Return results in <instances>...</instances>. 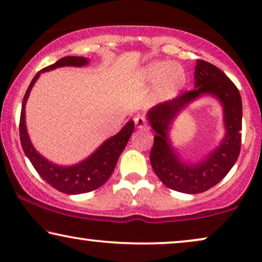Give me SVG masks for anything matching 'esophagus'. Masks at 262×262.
<instances>
[{
	"instance_id": "obj_1",
	"label": "esophagus",
	"mask_w": 262,
	"mask_h": 262,
	"mask_svg": "<svg viewBox=\"0 0 262 262\" xmlns=\"http://www.w3.org/2000/svg\"><path fill=\"white\" fill-rule=\"evenodd\" d=\"M135 124H136V127L139 128V130H144V128L148 127V126H146L145 118H143V117L135 118Z\"/></svg>"
}]
</instances>
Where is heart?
I'll return each mask as SVG.
<instances>
[{
	"label": "heart",
	"instance_id": "1",
	"mask_svg": "<svg viewBox=\"0 0 262 262\" xmlns=\"http://www.w3.org/2000/svg\"><path fill=\"white\" fill-rule=\"evenodd\" d=\"M144 77L148 82H155L156 93L160 98H170L185 83V73L177 64L164 62L154 63L144 70Z\"/></svg>",
	"mask_w": 262,
	"mask_h": 262
}]
</instances>
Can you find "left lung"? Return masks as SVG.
I'll return each instance as SVG.
<instances>
[{
    "instance_id": "obj_1",
    "label": "left lung",
    "mask_w": 262,
    "mask_h": 262,
    "mask_svg": "<svg viewBox=\"0 0 262 262\" xmlns=\"http://www.w3.org/2000/svg\"><path fill=\"white\" fill-rule=\"evenodd\" d=\"M194 80V89L154 106L146 116L156 134L150 152L154 171L167 187L188 194L207 191L229 173L238 159L242 137V100L230 78L213 64L198 59ZM205 95L216 97L224 106L225 138L200 161L186 163L171 145L169 130L182 109Z\"/></svg>"
}]
</instances>
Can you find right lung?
Wrapping results in <instances>:
<instances>
[{"mask_svg": "<svg viewBox=\"0 0 262 262\" xmlns=\"http://www.w3.org/2000/svg\"><path fill=\"white\" fill-rule=\"evenodd\" d=\"M89 63L85 57L68 56L57 60L55 64L44 68L38 71L37 75L28 85L26 94L24 96L23 107H21L20 116V141L25 154L33 164L34 169L38 174L51 185L57 191L67 193V194H81L99 188L108 180L112 175L120 154L126 146L132 132L135 128L134 120L127 121L126 125L114 135L102 143L91 156L73 166H58V164L46 160L41 156L32 144L30 136L26 127V117H25V106L30 96V93L33 85L40 76L41 73L50 71L60 67H84Z\"/></svg>", "mask_w": 262, "mask_h": 262, "instance_id": "1", "label": "right lung"}]
</instances>
